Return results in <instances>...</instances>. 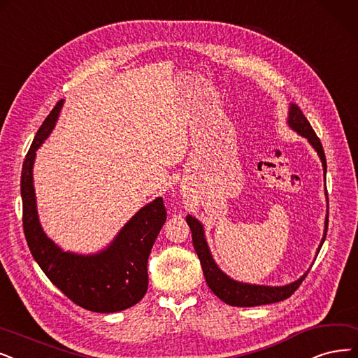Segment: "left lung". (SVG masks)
I'll list each match as a JSON object with an SVG mask.
<instances>
[{
	"label": "left lung",
	"mask_w": 358,
	"mask_h": 358,
	"mask_svg": "<svg viewBox=\"0 0 358 358\" xmlns=\"http://www.w3.org/2000/svg\"><path fill=\"white\" fill-rule=\"evenodd\" d=\"M289 126L294 131H296L299 135L308 139L313 148L317 151L322 164H323V171L326 173V157L324 151L322 147V142L316 132L313 131V127L310 122L306 119L303 111L299 110L298 106L292 104L289 108V119H288ZM329 214V213H327ZM187 223L191 227L192 232V244L194 248L198 254V259L201 262V267L206 276V282L208 285V288L216 294L222 301H224L229 306H235V307H255V306H264V304H271V303H279L283 301V299L289 298L298 288L299 285L303 283L306 276L308 275V271L306 275H303L298 280L285 285V287H262V285H250V283H241L229 276H226L223 271L217 267V264L214 263L213 257L210 254L208 245L204 238V229L195 217L188 216ZM327 234V216H326V224H324V235L320 242L319 251L323 245L324 238Z\"/></svg>",
	"instance_id": "left-lung-1"
}]
</instances>
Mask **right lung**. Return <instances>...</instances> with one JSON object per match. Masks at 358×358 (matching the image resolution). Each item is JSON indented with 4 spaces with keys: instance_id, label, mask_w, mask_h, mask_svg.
<instances>
[{
    "instance_id": "right-lung-1",
    "label": "right lung",
    "mask_w": 358,
    "mask_h": 358,
    "mask_svg": "<svg viewBox=\"0 0 358 358\" xmlns=\"http://www.w3.org/2000/svg\"><path fill=\"white\" fill-rule=\"evenodd\" d=\"M62 106L63 99L39 127L23 162L20 191L26 242L47 278L75 304L96 313L122 311L147 294L148 257L167 211L163 198L154 199L124 224L107 250L94 255L64 252L48 239L38 220L32 169L35 151L52 131Z\"/></svg>"
}]
</instances>
